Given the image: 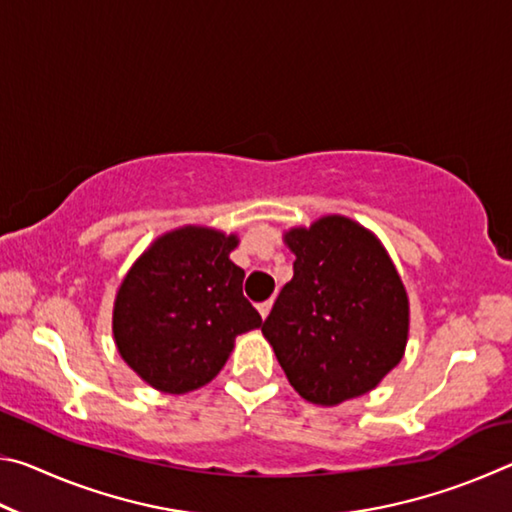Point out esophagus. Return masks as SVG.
I'll use <instances>...</instances> for the list:
<instances>
[{
  "label": "esophagus",
  "instance_id": "obj_1",
  "mask_svg": "<svg viewBox=\"0 0 512 512\" xmlns=\"http://www.w3.org/2000/svg\"><path fill=\"white\" fill-rule=\"evenodd\" d=\"M271 307H273V300H266V302H262V305H257L259 316L266 318L268 314H271Z\"/></svg>",
  "mask_w": 512,
  "mask_h": 512
}]
</instances>
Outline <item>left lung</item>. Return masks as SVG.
<instances>
[{
	"mask_svg": "<svg viewBox=\"0 0 512 512\" xmlns=\"http://www.w3.org/2000/svg\"><path fill=\"white\" fill-rule=\"evenodd\" d=\"M291 282L262 325L302 400L336 406L366 395L402 361L411 309L375 232L343 214L284 230Z\"/></svg>",
	"mask_w": 512,
	"mask_h": 512,
	"instance_id": "8db88e82",
	"label": "left lung"
}]
</instances>
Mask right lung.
Masks as SVG:
<instances>
[{
    "label": "right lung",
    "instance_id": "add662e5",
    "mask_svg": "<svg viewBox=\"0 0 512 512\" xmlns=\"http://www.w3.org/2000/svg\"><path fill=\"white\" fill-rule=\"evenodd\" d=\"M239 237L207 225L160 235L121 280L112 307L119 357L155 391L185 395L219 375L235 339L262 327L230 259Z\"/></svg>",
    "mask_w": 512,
    "mask_h": 512
}]
</instances>
